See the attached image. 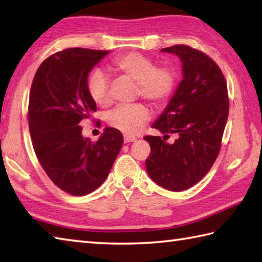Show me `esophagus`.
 <instances>
[{
	"instance_id": "34e87169",
	"label": "esophagus",
	"mask_w": 262,
	"mask_h": 262,
	"mask_svg": "<svg viewBox=\"0 0 262 262\" xmlns=\"http://www.w3.org/2000/svg\"><path fill=\"white\" fill-rule=\"evenodd\" d=\"M123 140H125V143H128V142H134L136 140V137L135 136L125 135V136H123Z\"/></svg>"
}]
</instances>
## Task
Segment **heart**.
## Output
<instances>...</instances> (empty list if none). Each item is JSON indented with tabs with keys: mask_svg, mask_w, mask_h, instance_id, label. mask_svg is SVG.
Listing matches in <instances>:
<instances>
[{
	"mask_svg": "<svg viewBox=\"0 0 262 262\" xmlns=\"http://www.w3.org/2000/svg\"><path fill=\"white\" fill-rule=\"evenodd\" d=\"M112 68L122 76L136 82L137 95L155 106H161L170 98L176 86V74L167 67H156L148 56L140 53H128L112 61ZM89 95L97 104L110 103L108 79L95 70L88 77ZM150 117L149 110L142 104L119 106L108 115V123L126 135H134L141 130Z\"/></svg>",
	"mask_w": 262,
	"mask_h": 262,
	"instance_id": "b5f03b06",
	"label": "heart"
}]
</instances>
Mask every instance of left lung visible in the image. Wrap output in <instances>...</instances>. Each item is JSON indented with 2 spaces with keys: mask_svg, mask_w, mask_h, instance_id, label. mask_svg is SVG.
Masks as SVG:
<instances>
[{
  "mask_svg": "<svg viewBox=\"0 0 262 262\" xmlns=\"http://www.w3.org/2000/svg\"><path fill=\"white\" fill-rule=\"evenodd\" d=\"M161 52L179 57L183 79L151 126L164 137H144L151 148L145 167L157 185L180 192L198 184L216 161L229 115L228 88L219 66L205 53L186 45ZM170 134L177 135L173 144L165 140Z\"/></svg>",
  "mask_w": 262,
  "mask_h": 262,
  "instance_id": "obj_1",
  "label": "left lung"
}]
</instances>
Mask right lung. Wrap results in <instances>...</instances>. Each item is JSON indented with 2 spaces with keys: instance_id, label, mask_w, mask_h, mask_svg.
<instances>
[{
  "instance_id": "add662e5",
  "label": "right lung",
  "mask_w": 262,
  "mask_h": 262,
  "mask_svg": "<svg viewBox=\"0 0 262 262\" xmlns=\"http://www.w3.org/2000/svg\"><path fill=\"white\" fill-rule=\"evenodd\" d=\"M108 51L68 48L42 62L29 101V128L39 163L57 187L75 196L90 194L107 178L122 147L118 129L106 127L97 142L79 126L97 111L88 77Z\"/></svg>"
}]
</instances>
